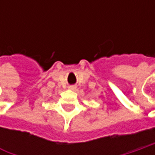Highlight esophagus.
<instances>
[{
	"label": "esophagus",
	"instance_id": "34e87169",
	"mask_svg": "<svg viewBox=\"0 0 155 155\" xmlns=\"http://www.w3.org/2000/svg\"><path fill=\"white\" fill-rule=\"evenodd\" d=\"M69 89H70V90H71V91H76L77 87L75 86V85H71V86H69Z\"/></svg>",
	"mask_w": 155,
	"mask_h": 155
}]
</instances>
